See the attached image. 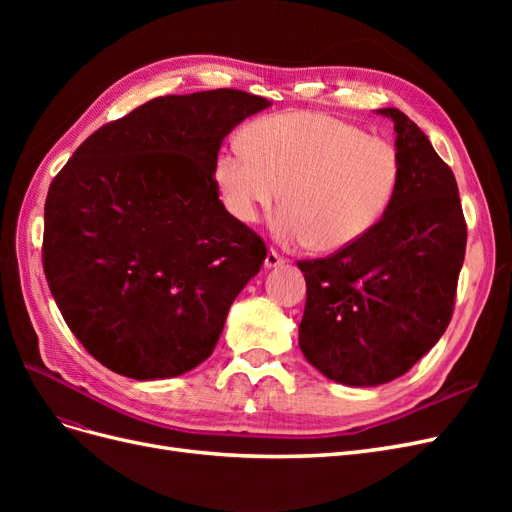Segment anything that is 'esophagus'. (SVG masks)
<instances>
[{
	"label": "esophagus",
	"instance_id": "1",
	"mask_svg": "<svg viewBox=\"0 0 512 512\" xmlns=\"http://www.w3.org/2000/svg\"><path fill=\"white\" fill-rule=\"evenodd\" d=\"M284 262H286V258H284V256H280V254H277L275 250H269V252H267V258H265V267H267V269L282 267Z\"/></svg>",
	"mask_w": 512,
	"mask_h": 512
}]
</instances>
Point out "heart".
Listing matches in <instances>:
<instances>
[{"label": "heart", "mask_w": 512, "mask_h": 512, "mask_svg": "<svg viewBox=\"0 0 512 512\" xmlns=\"http://www.w3.org/2000/svg\"><path fill=\"white\" fill-rule=\"evenodd\" d=\"M213 177L239 224H254L282 188L275 237L337 252L363 239L389 211L401 162L389 141L344 119L284 113L254 121L243 147H228L215 162Z\"/></svg>", "instance_id": "1"}]
</instances>
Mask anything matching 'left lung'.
Returning <instances> with one entry per match:
<instances>
[{"instance_id":"1","label":"left lung","mask_w":512,"mask_h":512,"mask_svg":"<svg viewBox=\"0 0 512 512\" xmlns=\"http://www.w3.org/2000/svg\"><path fill=\"white\" fill-rule=\"evenodd\" d=\"M399 188L363 239L297 262L307 301L299 346L322 376L346 386L391 382L436 346L453 316L468 228L453 170L399 108Z\"/></svg>"}]
</instances>
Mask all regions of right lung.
<instances>
[{"label": "right lung", "mask_w": 512, "mask_h": 512, "mask_svg": "<svg viewBox=\"0 0 512 512\" xmlns=\"http://www.w3.org/2000/svg\"><path fill=\"white\" fill-rule=\"evenodd\" d=\"M271 102L239 89L162 96L74 151L44 203L42 262L85 350L134 380L209 359L265 241L226 211L213 168L224 138Z\"/></svg>", "instance_id": "obj_1"}]
</instances>
